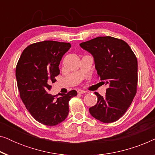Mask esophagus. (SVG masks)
<instances>
[{
  "label": "esophagus",
  "instance_id": "obj_1",
  "mask_svg": "<svg viewBox=\"0 0 155 155\" xmlns=\"http://www.w3.org/2000/svg\"><path fill=\"white\" fill-rule=\"evenodd\" d=\"M87 92L84 90H78V94H84V93H86Z\"/></svg>",
  "mask_w": 155,
  "mask_h": 155
}]
</instances>
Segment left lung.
Instances as JSON below:
<instances>
[{"instance_id": "obj_1", "label": "left lung", "mask_w": 155, "mask_h": 155, "mask_svg": "<svg viewBox=\"0 0 155 155\" xmlns=\"http://www.w3.org/2000/svg\"><path fill=\"white\" fill-rule=\"evenodd\" d=\"M80 45L94 57L98 78L108 86L104 97L94 92L98 101L89 109L90 113L103 123L115 122L127 111L136 94V56L126 41L108 36Z\"/></svg>"}]
</instances>
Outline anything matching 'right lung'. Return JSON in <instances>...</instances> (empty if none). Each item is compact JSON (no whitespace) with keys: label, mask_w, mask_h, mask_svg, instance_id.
Masks as SVG:
<instances>
[{"label":"right lung","mask_w":155,"mask_h":155,"mask_svg":"<svg viewBox=\"0 0 155 155\" xmlns=\"http://www.w3.org/2000/svg\"><path fill=\"white\" fill-rule=\"evenodd\" d=\"M70 43L56 41L37 42L27 46L21 54L15 75L20 98L38 122L56 126L63 121L69 112L68 102L77 95L75 90L55 98L48 92L51 84L60 73L61 58L70 49Z\"/></svg>","instance_id":"1"}]
</instances>
